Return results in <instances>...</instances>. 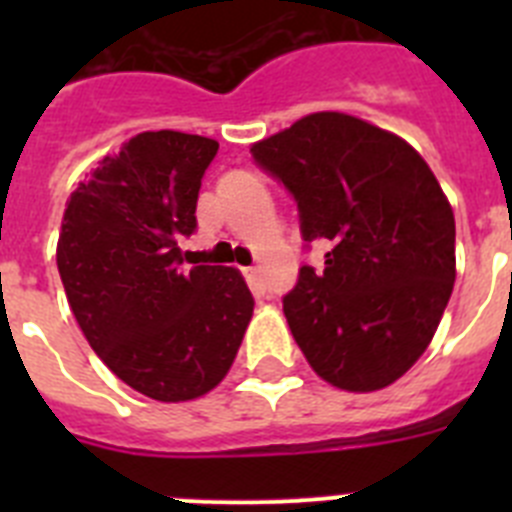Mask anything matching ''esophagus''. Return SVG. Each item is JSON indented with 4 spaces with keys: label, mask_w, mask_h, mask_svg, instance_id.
I'll use <instances>...</instances> for the list:
<instances>
[{
    "label": "esophagus",
    "mask_w": 512,
    "mask_h": 512,
    "mask_svg": "<svg viewBox=\"0 0 512 512\" xmlns=\"http://www.w3.org/2000/svg\"><path fill=\"white\" fill-rule=\"evenodd\" d=\"M243 274H246V282L251 284V289H256V292H261V289H264V279H261L259 266H248Z\"/></svg>",
    "instance_id": "34e87169"
}]
</instances>
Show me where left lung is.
Returning <instances> with one entry per match:
<instances>
[{
  "instance_id": "1",
  "label": "left lung",
  "mask_w": 512,
  "mask_h": 512,
  "mask_svg": "<svg viewBox=\"0 0 512 512\" xmlns=\"http://www.w3.org/2000/svg\"><path fill=\"white\" fill-rule=\"evenodd\" d=\"M297 202L302 241H328L284 295L310 366L348 392L382 390L420 359L456 279L454 212L413 146L343 112H315L253 143Z\"/></svg>"
}]
</instances>
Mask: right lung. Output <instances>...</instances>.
I'll use <instances>...</instances> for the list:
<instances>
[{
  "instance_id": "add662e5",
  "label": "right lung",
  "mask_w": 512,
  "mask_h": 512,
  "mask_svg": "<svg viewBox=\"0 0 512 512\" xmlns=\"http://www.w3.org/2000/svg\"><path fill=\"white\" fill-rule=\"evenodd\" d=\"M217 143L158 130L104 156L63 212L58 274L110 372L161 402L202 397L233 364L253 295L228 266H182Z\"/></svg>"
}]
</instances>
